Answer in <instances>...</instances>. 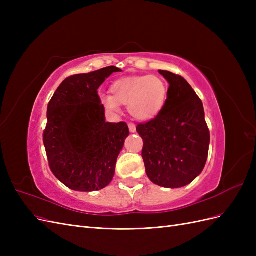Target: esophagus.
Returning <instances> with one entry per match:
<instances>
[{"label": "esophagus", "instance_id": "obj_1", "mask_svg": "<svg viewBox=\"0 0 256 256\" xmlns=\"http://www.w3.org/2000/svg\"><path fill=\"white\" fill-rule=\"evenodd\" d=\"M128 127H129L130 132H136V125H134V122H129V124H128Z\"/></svg>", "mask_w": 256, "mask_h": 256}]
</instances>
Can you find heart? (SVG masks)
<instances>
[{
    "label": "heart",
    "mask_w": 256,
    "mask_h": 256,
    "mask_svg": "<svg viewBox=\"0 0 256 256\" xmlns=\"http://www.w3.org/2000/svg\"><path fill=\"white\" fill-rule=\"evenodd\" d=\"M112 96L102 97L108 109L118 111L120 104L127 106L131 116L148 122L162 112L168 98V85L158 76L142 74L116 80L110 88Z\"/></svg>",
    "instance_id": "heart-1"
}]
</instances>
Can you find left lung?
Instances as JSON below:
<instances>
[{
  "instance_id": "obj_1",
  "label": "left lung",
  "mask_w": 256,
  "mask_h": 256,
  "mask_svg": "<svg viewBox=\"0 0 256 256\" xmlns=\"http://www.w3.org/2000/svg\"><path fill=\"white\" fill-rule=\"evenodd\" d=\"M170 83L166 102L156 118L140 122L142 158L150 180L164 188L192 182L206 164L210 134L202 100L182 76L159 70Z\"/></svg>"
}]
</instances>
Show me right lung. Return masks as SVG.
Wrapping results in <instances>:
<instances>
[{
	"instance_id": "right-lung-1",
	"label": "right lung",
	"mask_w": 256,
	"mask_h": 256,
	"mask_svg": "<svg viewBox=\"0 0 256 256\" xmlns=\"http://www.w3.org/2000/svg\"><path fill=\"white\" fill-rule=\"evenodd\" d=\"M118 72L109 66L68 76L49 102L44 145L51 172L69 189H104L114 176L129 129L125 122H106L97 90Z\"/></svg>"
}]
</instances>
